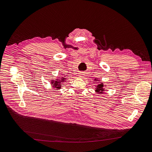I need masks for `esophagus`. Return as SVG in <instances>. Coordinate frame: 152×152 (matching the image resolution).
<instances>
[{"label":"esophagus","mask_w":152,"mask_h":152,"mask_svg":"<svg viewBox=\"0 0 152 152\" xmlns=\"http://www.w3.org/2000/svg\"><path fill=\"white\" fill-rule=\"evenodd\" d=\"M84 72H80V73H79V76H80V77H83V76H84Z\"/></svg>","instance_id":"1"}]
</instances>
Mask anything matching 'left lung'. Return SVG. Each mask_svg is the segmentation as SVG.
<instances>
[{"label": "left lung", "instance_id": "8db88e82", "mask_svg": "<svg viewBox=\"0 0 152 152\" xmlns=\"http://www.w3.org/2000/svg\"><path fill=\"white\" fill-rule=\"evenodd\" d=\"M96 81H97V80H95ZM99 84H98V85H97V87L96 88V91L97 92H98L99 94H103L104 93V84L102 83H99L98 82Z\"/></svg>", "mask_w": 152, "mask_h": 152}]
</instances>
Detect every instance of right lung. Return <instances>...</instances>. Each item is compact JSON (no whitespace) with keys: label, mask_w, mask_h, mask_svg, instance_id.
<instances>
[{"label":"right lung","mask_w":152,"mask_h":152,"mask_svg":"<svg viewBox=\"0 0 152 152\" xmlns=\"http://www.w3.org/2000/svg\"><path fill=\"white\" fill-rule=\"evenodd\" d=\"M65 80H66L65 77H61V80H57L55 81H52L53 82H51V84H53V88H56V89H60L61 87V85H62L61 84H63L65 81Z\"/></svg>","instance_id":"add662e5"}]
</instances>
